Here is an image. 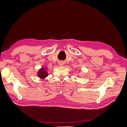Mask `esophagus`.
<instances>
[{
	"mask_svg": "<svg viewBox=\"0 0 127 127\" xmlns=\"http://www.w3.org/2000/svg\"><path fill=\"white\" fill-rule=\"evenodd\" d=\"M59 65H63V62H60L59 63Z\"/></svg>",
	"mask_w": 127,
	"mask_h": 127,
	"instance_id": "1",
	"label": "esophagus"
}]
</instances>
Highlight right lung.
Instances as JSON below:
<instances>
[{"mask_svg":"<svg viewBox=\"0 0 127 127\" xmlns=\"http://www.w3.org/2000/svg\"><path fill=\"white\" fill-rule=\"evenodd\" d=\"M45 69L44 68H42L39 70V72L38 73V75L39 77H40V78H45V77H47L48 75V73L45 70Z\"/></svg>","mask_w":127,"mask_h":127,"instance_id":"obj_1","label":"right lung"}]
</instances>
